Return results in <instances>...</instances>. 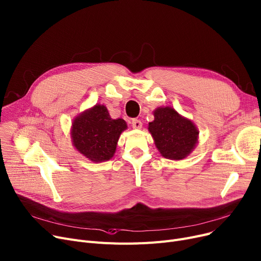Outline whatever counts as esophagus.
Wrapping results in <instances>:
<instances>
[{"label": "esophagus", "instance_id": "34e87169", "mask_svg": "<svg viewBox=\"0 0 261 261\" xmlns=\"http://www.w3.org/2000/svg\"><path fill=\"white\" fill-rule=\"evenodd\" d=\"M131 126L134 128V129H141L142 128V121L138 118H133L131 120Z\"/></svg>", "mask_w": 261, "mask_h": 261}]
</instances>
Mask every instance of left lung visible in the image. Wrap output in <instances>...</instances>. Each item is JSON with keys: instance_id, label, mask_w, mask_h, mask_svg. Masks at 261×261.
I'll return each instance as SVG.
<instances>
[{"instance_id": "obj_1", "label": "left lung", "mask_w": 261, "mask_h": 261, "mask_svg": "<svg viewBox=\"0 0 261 261\" xmlns=\"http://www.w3.org/2000/svg\"><path fill=\"white\" fill-rule=\"evenodd\" d=\"M148 129L160 153L169 160L186 158L198 142L199 132L194 123L169 107L155 110L154 120L149 122Z\"/></svg>"}]
</instances>
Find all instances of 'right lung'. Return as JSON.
<instances>
[{"mask_svg": "<svg viewBox=\"0 0 261 261\" xmlns=\"http://www.w3.org/2000/svg\"><path fill=\"white\" fill-rule=\"evenodd\" d=\"M127 129L126 121L110 116L105 106L96 105L73 121V145L93 162H105L115 153L120 133Z\"/></svg>", "mask_w": 261, "mask_h": 261, "instance_id": "obj_1", "label": "right lung"}]
</instances>
